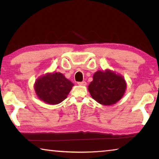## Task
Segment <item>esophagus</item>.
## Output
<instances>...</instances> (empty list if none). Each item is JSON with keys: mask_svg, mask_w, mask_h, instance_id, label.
Instances as JSON below:
<instances>
[{"mask_svg": "<svg viewBox=\"0 0 159 159\" xmlns=\"http://www.w3.org/2000/svg\"><path fill=\"white\" fill-rule=\"evenodd\" d=\"M77 84L79 85H82V86H85L87 84V82L85 81H82V82H78Z\"/></svg>", "mask_w": 159, "mask_h": 159, "instance_id": "esophagus-1", "label": "esophagus"}]
</instances>
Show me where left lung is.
I'll use <instances>...</instances> for the list:
<instances>
[{"label":"left lung","instance_id":"1","mask_svg":"<svg viewBox=\"0 0 159 159\" xmlns=\"http://www.w3.org/2000/svg\"><path fill=\"white\" fill-rule=\"evenodd\" d=\"M126 83L120 75L106 70L98 71L88 89L94 100L100 104L110 105L116 103L125 91Z\"/></svg>","mask_w":159,"mask_h":159}]
</instances>
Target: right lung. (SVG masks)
I'll return each instance as SVG.
<instances>
[{
	"instance_id": "right-lung-1",
	"label": "right lung",
	"mask_w": 159,
	"mask_h": 159,
	"mask_svg": "<svg viewBox=\"0 0 159 159\" xmlns=\"http://www.w3.org/2000/svg\"><path fill=\"white\" fill-rule=\"evenodd\" d=\"M73 85L62 74L55 72L36 80L34 89L36 95L43 102L57 105L66 98Z\"/></svg>"
}]
</instances>
